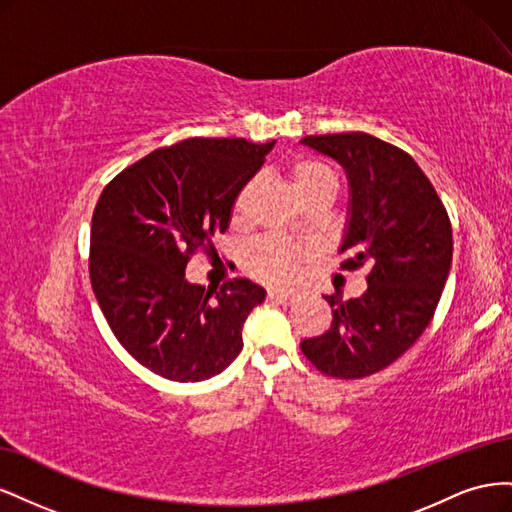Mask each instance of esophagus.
I'll use <instances>...</instances> for the list:
<instances>
[{"mask_svg":"<svg viewBox=\"0 0 512 512\" xmlns=\"http://www.w3.org/2000/svg\"><path fill=\"white\" fill-rule=\"evenodd\" d=\"M269 301H275L280 305H292L294 303V294L292 292H286V290H269Z\"/></svg>","mask_w":512,"mask_h":512,"instance_id":"esophagus-1","label":"esophagus"}]
</instances>
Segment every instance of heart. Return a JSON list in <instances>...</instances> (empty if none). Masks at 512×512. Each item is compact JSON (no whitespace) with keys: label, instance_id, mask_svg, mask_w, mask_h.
I'll return each mask as SVG.
<instances>
[{"label":"heart","instance_id":"b5f03b06","mask_svg":"<svg viewBox=\"0 0 512 512\" xmlns=\"http://www.w3.org/2000/svg\"><path fill=\"white\" fill-rule=\"evenodd\" d=\"M288 177L294 192H297L301 200L314 194H327L333 198L337 190V177L333 170L327 164L312 158L294 160L288 166ZM252 192H254V183H247L237 194L235 205H232V220L235 222L245 220ZM301 258H303V252L297 245L284 243L280 239H262L247 250L245 269L262 282L288 284L297 277Z\"/></svg>","mask_w":512,"mask_h":512}]
</instances>
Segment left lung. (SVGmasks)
I'll return each instance as SVG.
<instances>
[{
    "mask_svg": "<svg viewBox=\"0 0 512 512\" xmlns=\"http://www.w3.org/2000/svg\"><path fill=\"white\" fill-rule=\"evenodd\" d=\"M348 179L342 269L365 267L367 290L333 307L327 333L301 342L322 374L352 380L376 374L404 354L436 312L453 262V230L440 196L418 164L365 132L305 136Z\"/></svg>",
    "mask_w": 512,
    "mask_h": 512,
    "instance_id": "1",
    "label": "left lung"
}]
</instances>
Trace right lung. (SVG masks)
Masks as SVG:
<instances>
[{
    "mask_svg": "<svg viewBox=\"0 0 512 512\" xmlns=\"http://www.w3.org/2000/svg\"><path fill=\"white\" fill-rule=\"evenodd\" d=\"M275 143L188 138L151 151L106 185L91 218L89 275L108 327L134 359L175 382L218 376L243 348L267 290L185 280L190 256L226 232L232 205Z\"/></svg>",
    "mask_w": 512,
    "mask_h": 512,
    "instance_id": "1",
    "label": "right lung"
}]
</instances>
